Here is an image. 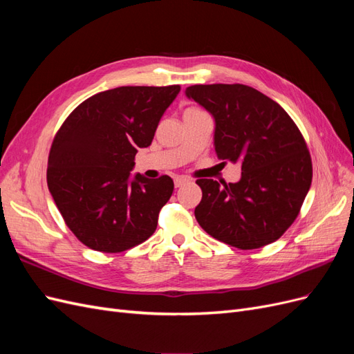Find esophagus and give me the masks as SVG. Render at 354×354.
I'll list each match as a JSON object with an SVG mask.
<instances>
[{"label": "esophagus", "mask_w": 354, "mask_h": 354, "mask_svg": "<svg viewBox=\"0 0 354 354\" xmlns=\"http://www.w3.org/2000/svg\"><path fill=\"white\" fill-rule=\"evenodd\" d=\"M186 183H187V180H186L185 177H176V178H174L176 187H181V186H185Z\"/></svg>", "instance_id": "1"}]
</instances>
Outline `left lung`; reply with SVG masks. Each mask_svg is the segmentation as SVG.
Here are the masks:
<instances>
[{
	"instance_id": "1",
	"label": "left lung",
	"mask_w": 354,
	"mask_h": 354,
	"mask_svg": "<svg viewBox=\"0 0 354 354\" xmlns=\"http://www.w3.org/2000/svg\"><path fill=\"white\" fill-rule=\"evenodd\" d=\"M186 95L216 121L217 156L241 162L238 183L199 178V226L239 250L279 239L297 218L312 185V158L303 134L281 104L243 84L192 85Z\"/></svg>"
}]
</instances>
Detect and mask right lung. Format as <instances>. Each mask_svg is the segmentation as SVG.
<instances>
[{
	"label": "right lung",
	"mask_w": 354,
	"mask_h": 354,
	"mask_svg": "<svg viewBox=\"0 0 354 354\" xmlns=\"http://www.w3.org/2000/svg\"><path fill=\"white\" fill-rule=\"evenodd\" d=\"M178 91L180 85L106 90L84 100L59 128L47 185L66 226L88 248L122 252L156 230L173 178H131L130 171Z\"/></svg>",
	"instance_id": "obj_1"
}]
</instances>
